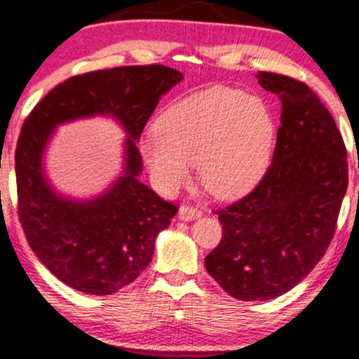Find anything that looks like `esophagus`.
Wrapping results in <instances>:
<instances>
[{"label": "esophagus", "instance_id": "1", "mask_svg": "<svg viewBox=\"0 0 359 359\" xmlns=\"http://www.w3.org/2000/svg\"><path fill=\"white\" fill-rule=\"evenodd\" d=\"M203 216V212L198 208H191V206H182L179 210V218L182 222H192V219H198Z\"/></svg>", "mask_w": 359, "mask_h": 359}]
</instances>
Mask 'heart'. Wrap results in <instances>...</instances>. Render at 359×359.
<instances>
[{
  "instance_id": "obj_1",
  "label": "heart",
  "mask_w": 359,
  "mask_h": 359,
  "mask_svg": "<svg viewBox=\"0 0 359 359\" xmlns=\"http://www.w3.org/2000/svg\"><path fill=\"white\" fill-rule=\"evenodd\" d=\"M274 140L273 114L261 98L211 86L163 110L141 153L163 194L186 186L198 161L201 182L212 196L237 199L262 179Z\"/></svg>"
}]
</instances>
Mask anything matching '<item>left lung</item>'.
<instances>
[{
  "label": "left lung",
  "mask_w": 359,
  "mask_h": 359,
  "mask_svg": "<svg viewBox=\"0 0 359 359\" xmlns=\"http://www.w3.org/2000/svg\"><path fill=\"white\" fill-rule=\"evenodd\" d=\"M255 78L281 100L273 163L249 196L218 211L223 238L204 259L212 279L243 302L273 300L310 274L348 189L344 141L320 98L290 76Z\"/></svg>",
  "instance_id": "8db88e82"
}]
</instances>
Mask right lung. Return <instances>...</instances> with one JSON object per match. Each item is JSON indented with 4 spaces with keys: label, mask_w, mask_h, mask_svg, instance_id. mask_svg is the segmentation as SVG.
<instances>
[{
    "label": "right lung",
    "mask_w": 359,
    "mask_h": 359,
    "mask_svg": "<svg viewBox=\"0 0 359 359\" xmlns=\"http://www.w3.org/2000/svg\"><path fill=\"white\" fill-rule=\"evenodd\" d=\"M182 78L161 65L92 71L50 90L23 122L15 153L20 222L39 261L73 290L112 294L151 262L155 240L177 208L140 180L136 143L160 98ZM95 115L126 133L121 175L93 198H69L46 177V144L57 125Z\"/></svg>",
    "instance_id": "add662e5"
}]
</instances>
